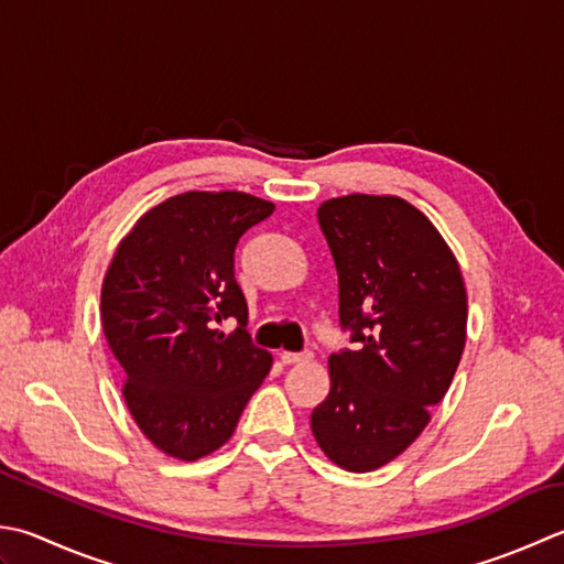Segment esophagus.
<instances>
[{"mask_svg": "<svg viewBox=\"0 0 564 564\" xmlns=\"http://www.w3.org/2000/svg\"><path fill=\"white\" fill-rule=\"evenodd\" d=\"M313 355L311 351H283L281 361L283 364H303V361H311Z\"/></svg>", "mask_w": 564, "mask_h": 564, "instance_id": "1", "label": "esophagus"}]
</instances>
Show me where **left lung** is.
<instances>
[{"label": "left lung", "instance_id": "8db88e82", "mask_svg": "<svg viewBox=\"0 0 564 564\" xmlns=\"http://www.w3.org/2000/svg\"><path fill=\"white\" fill-rule=\"evenodd\" d=\"M317 223L351 347L329 355L333 386L311 425L335 465L371 471L399 457L445 399L465 351V281L440 231L401 197H335Z\"/></svg>", "mask_w": 564, "mask_h": 564}]
</instances>
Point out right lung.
Returning <instances> with one entry per match:
<instances>
[{"mask_svg":"<svg viewBox=\"0 0 564 564\" xmlns=\"http://www.w3.org/2000/svg\"><path fill=\"white\" fill-rule=\"evenodd\" d=\"M273 205L235 191L183 193L149 209L121 239L102 285V327L141 433L193 462L223 447L271 371L251 341L235 279L241 235ZM237 318L231 336L218 333Z\"/></svg>","mask_w":564,"mask_h":564,"instance_id":"right-lung-1","label":"right lung"}]
</instances>
